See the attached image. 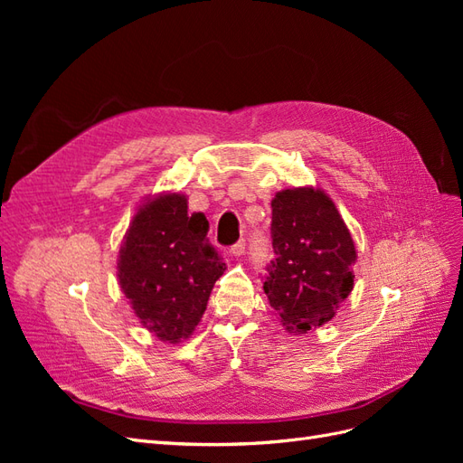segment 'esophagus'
Here are the masks:
<instances>
[{
    "instance_id": "esophagus-1",
    "label": "esophagus",
    "mask_w": 463,
    "mask_h": 463,
    "mask_svg": "<svg viewBox=\"0 0 463 463\" xmlns=\"http://www.w3.org/2000/svg\"><path fill=\"white\" fill-rule=\"evenodd\" d=\"M230 253H232L233 257H241V255L245 253V240H240L235 245H232Z\"/></svg>"
}]
</instances>
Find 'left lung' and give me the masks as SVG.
Masks as SVG:
<instances>
[{"label":"left lung","mask_w":463,"mask_h":463,"mask_svg":"<svg viewBox=\"0 0 463 463\" xmlns=\"http://www.w3.org/2000/svg\"><path fill=\"white\" fill-rule=\"evenodd\" d=\"M272 249L264 293L282 326L307 334L322 326L354 289L355 245L338 208L313 187L272 199Z\"/></svg>","instance_id":"8db88e82"}]
</instances>
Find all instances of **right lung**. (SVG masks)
Returning a JSON list of instances; mask_svg holds the SVG:
<instances>
[{
    "instance_id": "add662e5",
    "label": "right lung",
    "mask_w": 463,
    "mask_h": 463,
    "mask_svg": "<svg viewBox=\"0 0 463 463\" xmlns=\"http://www.w3.org/2000/svg\"><path fill=\"white\" fill-rule=\"evenodd\" d=\"M204 214L185 194L150 199L133 216L119 249L118 278L141 325L162 342L189 338L226 262L210 245Z\"/></svg>"
}]
</instances>
